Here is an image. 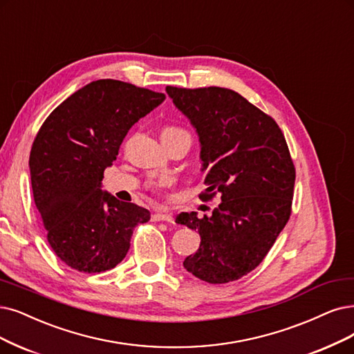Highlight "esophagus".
Here are the masks:
<instances>
[{
  "mask_svg": "<svg viewBox=\"0 0 354 354\" xmlns=\"http://www.w3.org/2000/svg\"><path fill=\"white\" fill-rule=\"evenodd\" d=\"M153 221H167V223H174V217L167 213H156L153 214Z\"/></svg>",
  "mask_w": 354,
  "mask_h": 354,
  "instance_id": "1",
  "label": "esophagus"
}]
</instances>
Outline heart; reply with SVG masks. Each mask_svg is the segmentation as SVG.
<instances>
[{
	"label": "heart",
	"mask_w": 354,
	"mask_h": 354,
	"mask_svg": "<svg viewBox=\"0 0 354 354\" xmlns=\"http://www.w3.org/2000/svg\"><path fill=\"white\" fill-rule=\"evenodd\" d=\"M182 133H187V131H184L179 127H165L162 129V138H166V137H170V136H176V134H182ZM167 184L166 180H159V182H154V187L156 188H160V187H165Z\"/></svg>",
	"instance_id": "obj_1"
}]
</instances>
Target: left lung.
<instances>
[{
  "instance_id": "1",
  "label": "left lung",
  "mask_w": 354,
  "mask_h": 354,
  "mask_svg": "<svg viewBox=\"0 0 354 354\" xmlns=\"http://www.w3.org/2000/svg\"><path fill=\"white\" fill-rule=\"evenodd\" d=\"M166 93L197 129L207 185L200 197L221 200L210 217H176L201 236L184 267L207 283L234 281L263 263L289 221L296 179L289 147L276 121L230 88L167 86Z\"/></svg>"
}]
</instances>
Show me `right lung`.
I'll use <instances>...</instances> for the list:
<instances>
[{"label":"right lung","instance_id":"1","mask_svg":"<svg viewBox=\"0 0 354 354\" xmlns=\"http://www.w3.org/2000/svg\"><path fill=\"white\" fill-rule=\"evenodd\" d=\"M166 99L120 80L91 82L57 106L30 150L33 200L52 251L80 272H102L125 258L133 230L150 212L102 191L129 128Z\"/></svg>","mask_w":354,"mask_h":354}]
</instances>
